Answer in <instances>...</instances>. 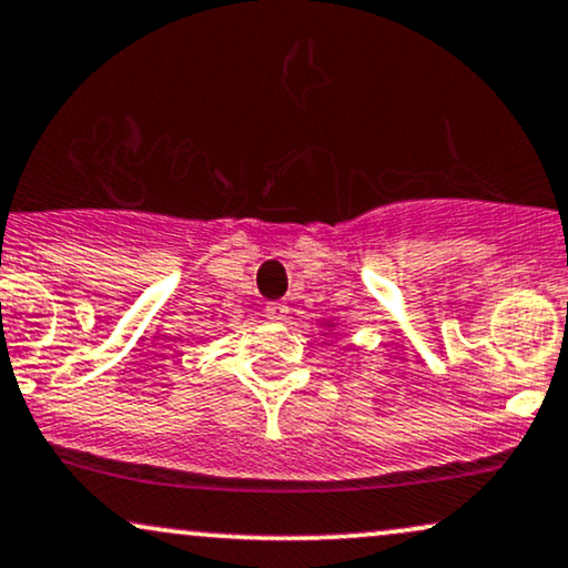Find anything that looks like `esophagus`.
Listing matches in <instances>:
<instances>
[{"instance_id":"obj_1","label":"esophagus","mask_w":568,"mask_h":568,"mask_svg":"<svg viewBox=\"0 0 568 568\" xmlns=\"http://www.w3.org/2000/svg\"><path fill=\"white\" fill-rule=\"evenodd\" d=\"M264 312H267V317H270V320H285V317H288L291 306L285 304V301H270V304H267V308H264Z\"/></svg>"}]
</instances>
